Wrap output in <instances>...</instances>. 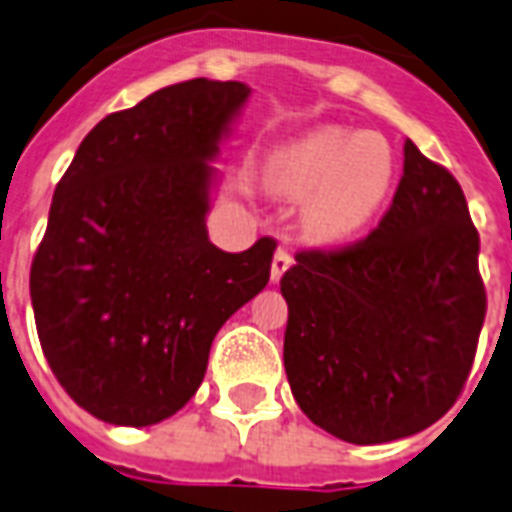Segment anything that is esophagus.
I'll list each match as a JSON object with an SVG mask.
<instances>
[{"mask_svg":"<svg viewBox=\"0 0 512 512\" xmlns=\"http://www.w3.org/2000/svg\"><path fill=\"white\" fill-rule=\"evenodd\" d=\"M292 255H289L287 249H276V255H273V263H271V281L273 284H279L281 276L292 268Z\"/></svg>","mask_w":512,"mask_h":512,"instance_id":"1","label":"esophagus"}]
</instances>
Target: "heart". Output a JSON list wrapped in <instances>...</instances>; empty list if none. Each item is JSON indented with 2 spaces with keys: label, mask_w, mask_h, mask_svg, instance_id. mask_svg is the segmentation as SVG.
<instances>
[{
  "label": "heart",
  "mask_w": 512,
  "mask_h": 512,
  "mask_svg": "<svg viewBox=\"0 0 512 512\" xmlns=\"http://www.w3.org/2000/svg\"><path fill=\"white\" fill-rule=\"evenodd\" d=\"M393 177L396 159L380 135L342 127L303 132L268 162V185L303 201V231L321 244L356 239L388 199Z\"/></svg>",
  "instance_id": "b5f03b06"
}]
</instances>
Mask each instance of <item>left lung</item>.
<instances>
[{"mask_svg": "<svg viewBox=\"0 0 512 512\" xmlns=\"http://www.w3.org/2000/svg\"><path fill=\"white\" fill-rule=\"evenodd\" d=\"M284 279V369L308 420L388 444L444 417L484 327L478 233L460 183L404 143L393 204L361 244L300 252Z\"/></svg>", "mask_w": 512, "mask_h": 512, "instance_id": "left-lung-1", "label": "left lung"}]
</instances>
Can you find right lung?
I'll return each mask as SVG.
<instances>
[{
    "label": "right lung",
    "instance_id": "add662e5",
    "mask_svg": "<svg viewBox=\"0 0 512 512\" xmlns=\"http://www.w3.org/2000/svg\"><path fill=\"white\" fill-rule=\"evenodd\" d=\"M244 82L191 79L106 116L55 188L31 265L44 358L76 404L146 428L183 409L225 321L263 292L276 241H209L215 162Z\"/></svg>",
    "mask_w": 512,
    "mask_h": 512
}]
</instances>
